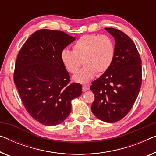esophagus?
<instances>
[{"label":"esophagus","instance_id":"esophagus-1","mask_svg":"<svg viewBox=\"0 0 156 156\" xmlns=\"http://www.w3.org/2000/svg\"><path fill=\"white\" fill-rule=\"evenodd\" d=\"M90 89V85H83V91H87Z\"/></svg>","mask_w":156,"mask_h":156}]
</instances>
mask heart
<instances>
[{"label": "heart", "mask_w": 156, "mask_h": 156, "mask_svg": "<svg viewBox=\"0 0 156 156\" xmlns=\"http://www.w3.org/2000/svg\"><path fill=\"white\" fill-rule=\"evenodd\" d=\"M73 50H64L61 54L62 63L69 72L76 73L82 64L85 66L74 76L78 83H87L94 75L101 76L107 71L115 55L113 39L106 35H85L72 47Z\"/></svg>", "instance_id": "1"}]
</instances>
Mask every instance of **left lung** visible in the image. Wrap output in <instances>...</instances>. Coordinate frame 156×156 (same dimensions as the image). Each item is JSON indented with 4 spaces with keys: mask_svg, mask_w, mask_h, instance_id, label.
I'll list each match as a JSON object with an SVG mask.
<instances>
[{
    "mask_svg": "<svg viewBox=\"0 0 156 156\" xmlns=\"http://www.w3.org/2000/svg\"><path fill=\"white\" fill-rule=\"evenodd\" d=\"M115 41V55L108 70L92 83L94 94L91 110L106 122L119 121L129 112L140 90L142 75L140 55L134 42L118 29L105 28Z\"/></svg>",
    "mask_w": 156,
    "mask_h": 156,
    "instance_id": "8db88e82",
    "label": "left lung"
}]
</instances>
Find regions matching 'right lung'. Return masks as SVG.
<instances>
[{
	"instance_id": "1",
	"label": "right lung",
	"mask_w": 156,
	"mask_h": 156,
	"mask_svg": "<svg viewBox=\"0 0 156 156\" xmlns=\"http://www.w3.org/2000/svg\"><path fill=\"white\" fill-rule=\"evenodd\" d=\"M75 38L63 31L41 29L31 35L18 53L14 82L27 112L41 124L52 126L70 114L71 100L82 85L70 83L61 59Z\"/></svg>"
}]
</instances>
